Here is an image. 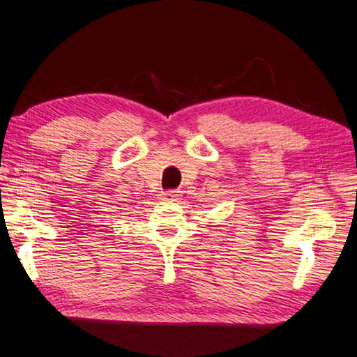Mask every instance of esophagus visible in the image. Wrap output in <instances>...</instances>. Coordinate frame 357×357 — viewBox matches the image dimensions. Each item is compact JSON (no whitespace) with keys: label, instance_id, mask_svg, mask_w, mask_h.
<instances>
[{"label":"esophagus","instance_id":"esophagus-1","mask_svg":"<svg viewBox=\"0 0 357 357\" xmlns=\"http://www.w3.org/2000/svg\"><path fill=\"white\" fill-rule=\"evenodd\" d=\"M178 196L180 195H178L177 190H167V191H165V195H162V197H165L166 201H175Z\"/></svg>","mask_w":357,"mask_h":357}]
</instances>
